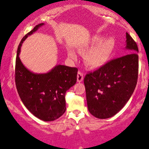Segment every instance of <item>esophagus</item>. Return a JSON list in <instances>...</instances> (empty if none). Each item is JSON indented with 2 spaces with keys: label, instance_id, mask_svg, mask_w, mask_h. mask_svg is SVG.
<instances>
[{
  "label": "esophagus",
  "instance_id": "esophagus-1",
  "mask_svg": "<svg viewBox=\"0 0 149 149\" xmlns=\"http://www.w3.org/2000/svg\"><path fill=\"white\" fill-rule=\"evenodd\" d=\"M83 80H84V74H83L82 72L79 71L78 72L77 75V81L78 82H82Z\"/></svg>",
  "mask_w": 149,
  "mask_h": 149
}]
</instances>
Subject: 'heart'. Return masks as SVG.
I'll return each mask as SVG.
<instances>
[{
    "mask_svg": "<svg viewBox=\"0 0 149 149\" xmlns=\"http://www.w3.org/2000/svg\"><path fill=\"white\" fill-rule=\"evenodd\" d=\"M116 49V40L113 38L108 37L103 39L102 36H95L84 43L80 48L81 54L84 56V62L89 68H95L106 64L111 59ZM69 56L76 59V55L70 51Z\"/></svg>",
    "mask_w": 149,
    "mask_h": 149,
    "instance_id": "1",
    "label": "heart"
}]
</instances>
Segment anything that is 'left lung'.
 <instances>
[{
	"mask_svg": "<svg viewBox=\"0 0 149 149\" xmlns=\"http://www.w3.org/2000/svg\"><path fill=\"white\" fill-rule=\"evenodd\" d=\"M127 54L86 75L88 109L98 118H111L126 105L134 91L139 73V48L126 33Z\"/></svg>",
	"mask_w": 149,
	"mask_h": 149,
	"instance_id": "left-lung-1",
	"label": "left lung"
}]
</instances>
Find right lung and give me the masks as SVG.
Returning <instances> with one entry per match:
<instances>
[{
  "label": "right lung",
  "instance_id": "add662e5",
  "mask_svg": "<svg viewBox=\"0 0 149 149\" xmlns=\"http://www.w3.org/2000/svg\"><path fill=\"white\" fill-rule=\"evenodd\" d=\"M43 25L36 26L22 38L17 51L15 81L26 109L39 119L52 121L65 111V92L76 83L78 68L57 65L46 73H34L22 63L19 58L22 43Z\"/></svg>",
  "mask_w": 149,
  "mask_h": 149
}]
</instances>
